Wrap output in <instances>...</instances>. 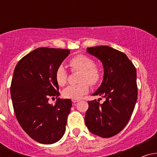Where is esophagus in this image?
<instances>
[{
  "mask_svg": "<svg viewBox=\"0 0 157 157\" xmlns=\"http://www.w3.org/2000/svg\"><path fill=\"white\" fill-rule=\"evenodd\" d=\"M71 101H72L73 102H77L78 101H80V100H79V99H72V100H71Z\"/></svg>",
  "mask_w": 157,
  "mask_h": 157,
  "instance_id": "obj_1",
  "label": "esophagus"
}]
</instances>
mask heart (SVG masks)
Instances as JSON below:
<instances>
[{"label": "heart", "mask_w": 157, "mask_h": 157, "mask_svg": "<svg viewBox=\"0 0 157 157\" xmlns=\"http://www.w3.org/2000/svg\"><path fill=\"white\" fill-rule=\"evenodd\" d=\"M71 71H80L79 82L80 83L71 85L63 90L62 96L66 99H78L89 91V85L96 86L101 79V70L95 65L94 61L89 56L79 54L71 57L68 61ZM55 80L60 86L67 82L68 71L63 65L56 68Z\"/></svg>", "instance_id": "heart-1"}]
</instances>
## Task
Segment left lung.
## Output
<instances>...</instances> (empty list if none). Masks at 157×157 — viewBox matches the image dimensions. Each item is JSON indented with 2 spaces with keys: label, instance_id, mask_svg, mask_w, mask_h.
I'll list each match as a JSON object with an SVG mask.
<instances>
[{
  "label": "left lung",
  "instance_id": "8db88e82",
  "mask_svg": "<svg viewBox=\"0 0 157 157\" xmlns=\"http://www.w3.org/2000/svg\"><path fill=\"white\" fill-rule=\"evenodd\" d=\"M87 52L103 65V80L92 95L105 100L102 104L89 101L85 123L92 134L111 137L125 127L134 111L138 94L136 68L125 54L110 46L89 47Z\"/></svg>",
  "mask_w": 157,
  "mask_h": 157
}]
</instances>
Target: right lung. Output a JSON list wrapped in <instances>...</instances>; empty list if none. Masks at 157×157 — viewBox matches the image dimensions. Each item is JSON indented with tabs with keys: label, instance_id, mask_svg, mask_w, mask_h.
Here are the masks:
<instances>
[{
	"label": "right lung",
	"instance_id": "obj_1",
	"mask_svg": "<svg viewBox=\"0 0 157 157\" xmlns=\"http://www.w3.org/2000/svg\"><path fill=\"white\" fill-rule=\"evenodd\" d=\"M69 53L63 48H36L19 60L14 71L10 92L16 118L40 143H55L66 131L71 100L58 98L55 105L48 101L60 95L55 70Z\"/></svg>",
	"mask_w": 157,
	"mask_h": 157
}]
</instances>
